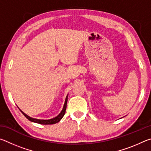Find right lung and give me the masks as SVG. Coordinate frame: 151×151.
<instances>
[{"mask_svg": "<svg viewBox=\"0 0 151 151\" xmlns=\"http://www.w3.org/2000/svg\"><path fill=\"white\" fill-rule=\"evenodd\" d=\"M67 100H68V94L66 96V99H65V104H64L63 108L62 109V111L60 112L59 114H58L57 116L54 117V118L50 119H35V118H32V117L29 116V115H27V114H25L23 111H22L19 107L18 108L19 109L20 112H22V114H24V116L26 117L27 119H29L30 121L33 122H36V123H39V124H55L57 123V122H59L61 119H63V117L64 116L65 114V111H66V104H67Z\"/></svg>", "mask_w": 151, "mask_h": 151, "instance_id": "right-lung-1", "label": "right lung"}]
</instances>
